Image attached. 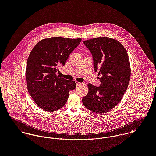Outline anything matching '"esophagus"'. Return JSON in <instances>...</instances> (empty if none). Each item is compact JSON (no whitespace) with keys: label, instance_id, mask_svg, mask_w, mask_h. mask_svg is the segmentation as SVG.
Listing matches in <instances>:
<instances>
[{"label":"esophagus","instance_id":"esophagus-1","mask_svg":"<svg viewBox=\"0 0 156 156\" xmlns=\"http://www.w3.org/2000/svg\"><path fill=\"white\" fill-rule=\"evenodd\" d=\"M76 84L77 86H80L81 84H83V83H80V82H78V81H76Z\"/></svg>","mask_w":156,"mask_h":156}]
</instances>
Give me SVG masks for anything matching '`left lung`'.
<instances>
[{
    "label": "left lung",
    "instance_id": "1",
    "mask_svg": "<svg viewBox=\"0 0 156 156\" xmlns=\"http://www.w3.org/2000/svg\"><path fill=\"white\" fill-rule=\"evenodd\" d=\"M93 56L94 67L98 72L101 84H88L89 92L83 98L84 107L96 113H105L122 99L130 81V61L124 46L117 40L98 37L84 40Z\"/></svg>",
    "mask_w": 156,
    "mask_h": 156
}]
</instances>
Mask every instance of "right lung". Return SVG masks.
Here are the masks:
<instances>
[{"mask_svg":"<svg viewBox=\"0 0 156 156\" xmlns=\"http://www.w3.org/2000/svg\"><path fill=\"white\" fill-rule=\"evenodd\" d=\"M81 41V38L51 37L40 40L32 49L26 69L27 87L42 110L54 112L61 108L69 91L76 87L75 81L61 78L56 73Z\"/></svg>","mask_w":156,"mask_h":156,"instance_id":"obj_1","label":"right lung"}]
</instances>
